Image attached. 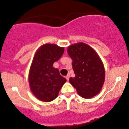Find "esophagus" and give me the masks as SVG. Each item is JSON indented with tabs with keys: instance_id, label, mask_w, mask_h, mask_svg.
Returning <instances> with one entry per match:
<instances>
[{
	"instance_id": "1",
	"label": "esophagus",
	"mask_w": 129,
	"mask_h": 129,
	"mask_svg": "<svg viewBox=\"0 0 129 129\" xmlns=\"http://www.w3.org/2000/svg\"><path fill=\"white\" fill-rule=\"evenodd\" d=\"M70 74H68L67 76H66V79H67V81L69 80V78H70Z\"/></svg>"
}]
</instances>
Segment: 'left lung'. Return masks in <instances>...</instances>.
Here are the masks:
<instances>
[{"instance_id": "8db88e82", "label": "left lung", "mask_w": 129, "mask_h": 129, "mask_svg": "<svg viewBox=\"0 0 129 129\" xmlns=\"http://www.w3.org/2000/svg\"><path fill=\"white\" fill-rule=\"evenodd\" d=\"M72 59L74 77L69 79L77 94L85 99L99 94L105 79V71L101 58L94 49L84 43L72 44L67 49Z\"/></svg>"}]
</instances>
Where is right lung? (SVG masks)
Masks as SVG:
<instances>
[{
  "instance_id": "add662e5",
  "label": "right lung",
  "mask_w": 129,
  "mask_h": 129,
  "mask_svg": "<svg viewBox=\"0 0 129 129\" xmlns=\"http://www.w3.org/2000/svg\"><path fill=\"white\" fill-rule=\"evenodd\" d=\"M64 51L63 47L55 44H45L38 48L29 68L28 81L30 90L39 100L50 102L58 96L67 81L53 64Z\"/></svg>"
}]
</instances>
